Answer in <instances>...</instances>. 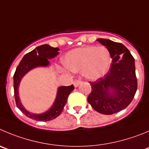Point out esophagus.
<instances>
[{
  "instance_id": "34e87169",
  "label": "esophagus",
  "mask_w": 149,
  "mask_h": 149,
  "mask_svg": "<svg viewBox=\"0 0 149 149\" xmlns=\"http://www.w3.org/2000/svg\"><path fill=\"white\" fill-rule=\"evenodd\" d=\"M81 81H80L79 79H76V80H74V81H73V85H74L75 87H77L79 84H81Z\"/></svg>"
}]
</instances>
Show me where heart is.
Instances as JSON below:
<instances>
[{"label":"heart","instance_id":"b5f03b06","mask_svg":"<svg viewBox=\"0 0 149 149\" xmlns=\"http://www.w3.org/2000/svg\"><path fill=\"white\" fill-rule=\"evenodd\" d=\"M62 63L68 70L81 72L86 79L95 81L108 73L112 58L106 47H81L67 53L62 59Z\"/></svg>","mask_w":149,"mask_h":149}]
</instances>
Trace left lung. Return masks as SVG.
Here are the masks:
<instances>
[{
	"label": "left lung",
	"instance_id": "1",
	"mask_svg": "<svg viewBox=\"0 0 149 149\" xmlns=\"http://www.w3.org/2000/svg\"><path fill=\"white\" fill-rule=\"evenodd\" d=\"M97 41L109 50L112 63L104 77L90 81L92 91L87 101L99 113L112 115L127 107L135 95L137 81L134 59L121 43L102 38Z\"/></svg>",
	"mask_w": 149,
	"mask_h": 149
}]
</instances>
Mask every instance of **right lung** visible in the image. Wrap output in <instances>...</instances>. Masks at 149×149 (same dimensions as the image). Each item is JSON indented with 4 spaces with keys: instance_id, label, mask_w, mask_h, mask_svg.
Wrapping results in <instances>:
<instances>
[{
    "instance_id": "1",
    "label": "right lung",
    "mask_w": 149,
    "mask_h": 149,
    "mask_svg": "<svg viewBox=\"0 0 149 149\" xmlns=\"http://www.w3.org/2000/svg\"><path fill=\"white\" fill-rule=\"evenodd\" d=\"M59 49L53 48L49 45H42L37 47L35 49L28 53L24 56L18 65L14 74V92L17 107L28 118L38 121H48L57 118L63 110L64 107L68 101V95L74 90L73 85L61 86L57 90L56 97L52 107L46 112L41 114H35L30 112L25 109L22 104L19 96L18 88L20 86L22 78L31 70L38 67H48L50 65L48 59H53L59 54Z\"/></svg>"
}]
</instances>
